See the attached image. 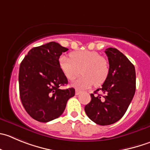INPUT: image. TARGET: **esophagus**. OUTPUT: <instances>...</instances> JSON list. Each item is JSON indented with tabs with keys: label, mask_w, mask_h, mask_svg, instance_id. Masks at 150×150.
I'll return each mask as SVG.
<instances>
[{
	"label": "esophagus",
	"mask_w": 150,
	"mask_h": 150,
	"mask_svg": "<svg viewBox=\"0 0 150 150\" xmlns=\"http://www.w3.org/2000/svg\"><path fill=\"white\" fill-rule=\"evenodd\" d=\"M81 93H82V91H79V90H78V89L76 90V95H79Z\"/></svg>",
	"instance_id": "esophagus-1"
}]
</instances>
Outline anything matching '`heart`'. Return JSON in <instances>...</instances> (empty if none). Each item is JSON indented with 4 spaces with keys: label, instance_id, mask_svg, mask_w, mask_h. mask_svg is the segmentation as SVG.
Segmentation results:
<instances>
[{
    "label": "heart",
    "instance_id": "1",
    "mask_svg": "<svg viewBox=\"0 0 150 150\" xmlns=\"http://www.w3.org/2000/svg\"><path fill=\"white\" fill-rule=\"evenodd\" d=\"M59 66L68 80H74L81 73L82 76L73 83L75 88H88L93 84L103 83L109 74L108 59L96 51H80L71 53L70 59L61 56Z\"/></svg>",
    "mask_w": 150,
    "mask_h": 150
}]
</instances>
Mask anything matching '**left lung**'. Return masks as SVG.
<instances>
[{
	"mask_svg": "<svg viewBox=\"0 0 150 150\" xmlns=\"http://www.w3.org/2000/svg\"><path fill=\"white\" fill-rule=\"evenodd\" d=\"M110 70L108 77L100 88L103 96L91 94V100L85 107L91 120L99 125H110L125 115L135 92V70L132 62L116 48L105 50Z\"/></svg>",
	"mask_w": 150,
	"mask_h": 150,
	"instance_id": "obj_1",
	"label": "left lung"
}]
</instances>
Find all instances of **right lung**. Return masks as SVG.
<instances>
[{
    "label": "right lung",
    "instance_id": "1",
    "mask_svg": "<svg viewBox=\"0 0 150 150\" xmlns=\"http://www.w3.org/2000/svg\"><path fill=\"white\" fill-rule=\"evenodd\" d=\"M68 48L50 42L31 48L21 62L19 91L21 102L28 115L40 122L60 116L75 89H60L68 79L59 66V59Z\"/></svg>",
    "mask_w": 150,
    "mask_h": 150
}]
</instances>
